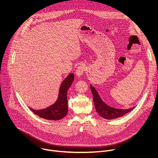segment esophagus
Here are the masks:
<instances>
[{
  "label": "esophagus",
  "instance_id": "34e87169",
  "mask_svg": "<svg viewBox=\"0 0 158 158\" xmlns=\"http://www.w3.org/2000/svg\"><path fill=\"white\" fill-rule=\"evenodd\" d=\"M86 68L84 64H81L77 67V68L76 69V74L77 76H82L84 72L85 71Z\"/></svg>",
  "mask_w": 158,
  "mask_h": 158
}]
</instances>
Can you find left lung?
Segmentation results:
<instances>
[{"mask_svg":"<svg viewBox=\"0 0 158 158\" xmlns=\"http://www.w3.org/2000/svg\"><path fill=\"white\" fill-rule=\"evenodd\" d=\"M91 89L93 96V101L98 113L102 118L107 119H113L120 118L132 110L134 107L127 109H120L109 107L101 99L94 87L91 85Z\"/></svg>","mask_w":158,"mask_h":158,"instance_id":"8db88e82","label":"left lung"}]
</instances>
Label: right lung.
Segmentation results:
<instances>
[{
	"label": "right lung",
	"mask_w": 158,
	"mask_h": 158,
	"mask_svg": "<svg viewBox=\"0 0 158 158\" xmlns=\"http://www.w3.org/2000/svg\"><path fill=\"white\" fill-rule=\"evenodd\" d=\"M73 81V74H70L64 80L60 87L59 98L54 105L45 109L37 110L30 108L31 110L34 114L45 119L57 121L62 119L68 112L67 92L71 85Z\"/></svg>",
	"instance_id": "1"
}]
</instances>
